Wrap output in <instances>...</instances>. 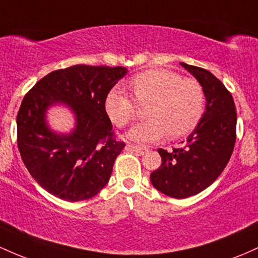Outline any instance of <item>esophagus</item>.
<instances>
[{"mask_svg": "<svg viewBox=\"0 0 258 258\" xmlns=\"http://www.w3.org/2000/svg\"><path fill=\"white\" fill-rule=\"evenodd\" d=\"M126 150H131V152H135L136 154H137V155H141V156L149 152V149H148V148L135 146V144H127Z\"/></svg>", "mask_w": 258, "mask_h": 258, "instance_id": "obj_1", "label": "esophagus"}]
</instances>
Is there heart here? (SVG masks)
<instances>
[{
	"label": "heart",
	"mask_w": 258,
	"mask_h": 258,
	"mask_svg": "<svg viewBox=\"0 0 258 258\" xmlns=\"http://www.w3.org/2000/svg\"><path fill=\"white\" fill-rule=\"evenodd\" d=\"M130 87L139 104L148 106L149 120L133 126L127 138L138 143H152L186 135L197 127L205 110V93L193 79H183L170 70H147L132 79ZM104 109L117 127H125L136 117L135 100L121 87L106 94Z\"/></svg>",
	"instance_id": "obj_1"
}]
</instances>
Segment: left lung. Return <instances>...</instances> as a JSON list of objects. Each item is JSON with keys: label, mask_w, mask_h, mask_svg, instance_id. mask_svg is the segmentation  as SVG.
Segmentation results:
<instances>
[{"label": "left lung", "mask_w": 258, "mask_h": 258, "mask_svg": "<svg viewBox=\"0 0 258 258\" xmlns=\"http://www.w3.org/2000/svg\"><path fill=\"white\" fill-rule=\"evenodd\" d=\"M180 65L201 85L206 105L184 148L171 153L158 149L162 164L150 180L154 188L174 199L200 193L217 179L232 155L236 132L235 104L224 85L203 68Z\"/></svg>", "instance_id": "obj_1"}]
</instances>
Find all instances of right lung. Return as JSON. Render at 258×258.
<instances>
[{"label": "right lung", "mask_w": 258, "mask_h": 258, "mask_svg": "<svg viewBox=\"0 0 258 258\" xmlns=\"http://www.w3.org/2000/svg\"><path fill=\"white\" fill-rule=\"evenodd\" d=\"M126 74L122 67L74 65L49 73L26 93L17 116L18 148L32 178L48 193L75 203L93 198L109 182L125 143L112 137L104 100ZM57 105L74 116L67 134L48 125L46 112Z\"/></svg>", "instance_id": "obj_1"}]
</instances>
